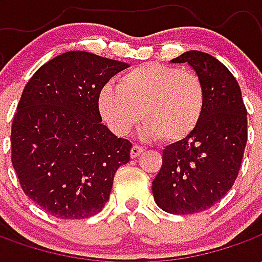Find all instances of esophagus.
Instances as JSON below:
<instances>
[{
    "mask_svg": "<svg viewBox=\"0 0 262 262\" xmlns=\"http://www.w3.org/2000/svg\"><path fill=\"white\" fill-rule=\"evenodd\" d=\"M142 153H143V147L137 146V144H133V146H132V150H130L132 159H136L137 156H140Z\"/></svg>",
    "mask_w": 262,
    "mask_h": 262,
    "instance_id": "obj_1",
    "label": "esophagus"
}]
</instances>
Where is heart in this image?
Here are the masks:
<instances>
[{"mask_svg":"<svg viewBox=\"0 0 262 262\" xmlns=\"http://www.w3.org/2000/svg\"><path fill=\"white\" fill-rule=\"evenodd\" d=\"M205 88L199 75L178 67L146 63L98 92V111L111 130L125 136L146 119L143 136L167 143L187 139L202 119Z\"/></svg>","mask_w":262,"mask_h":262,"instance_id":"heart-1","label":"heart"}]
</instances>
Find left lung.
<instances>
[{
	"label": "left lung",
	"instance_id": "8db88e82",
	"mask_svg": "<svg viewBox=\"0 0 262 262\" xmlns=\"http://www.w3.org/2000/svg\"><path fill=\"white\" fill-rule=\"evenodd\" d=\"M188 63L202 80L205 109L196 129L163 151L153 196L164 212L206 210L230 191L247 143V109L238 82L213 56L189 50L171 60Z\"/></svg>",
	"mask_w": 262,
	"mask_h": 262
}]
</instances>
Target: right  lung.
<instances>
[{"label":"right lung","instance_id":"add662e5","mask_svg":"<svg viewBox=\"0 0 262 262\" xmlns=\"http://www.w3.org/2000/svg\"><path fill=\"white\" fill-rule=\"evenodd\" d=\"M127 63L67 52L24 88L11 129L12 165L24 192L52 216L86 219L108 202L132 143L102 125L98 92Z\"/></svg>","mask_w":262,"mask_h":262}]
</instances>
